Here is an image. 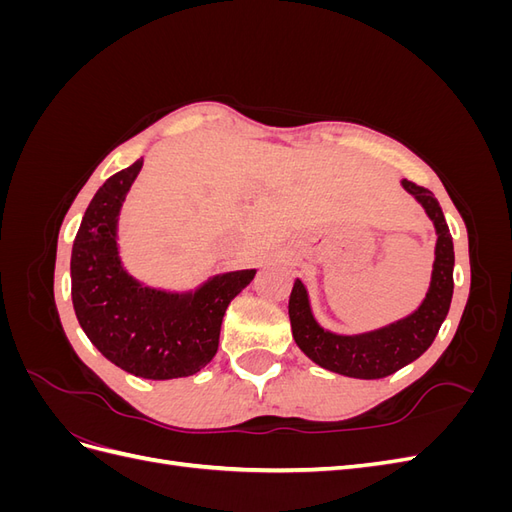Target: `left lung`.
<instances>
[{"instance_id":"left-lung-1","label":"left lung","mask_w":512,"mask_h":512,"mask_svg":"<svg viewBox=\"0 0 512 512\" xmlns=\"http://www.w3.org/2000/svg\"><path fill=\"white\" fill-rule=\"evenodd\" d=\"M401 188L425 209L438 237L427 294L412 314L374 331L354 335L333 333L316 320L305 284L299 277L294 280L288 301L294 342L307 359L335 374L359 380H378L395 374L397 369L416 361L433 344L451 307L455 250L444 213L438 200L421 185L401 179Z\"/></svg>"}]
</instances>
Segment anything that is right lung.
<instances>
[{
	"mask_svg": "<svg viewBox=\"0 0 512 512\" xmlns=\"http://www.w3.org/2000/svg\"><path fill=\"white\" fill-rule=\"evenodd\" d=\"M143 158L106 179L72 245V305L81 329L108 361L147 380L194 376L218 352L226 307L256 269L226 271L194 290L151 288L119 256V213Z\"/></svg>",
	"mask_w": 512,
	"mask_h": 512,
	"instance_id": "right-lung-1",
	"label": "right lung"
}]
</instances>
